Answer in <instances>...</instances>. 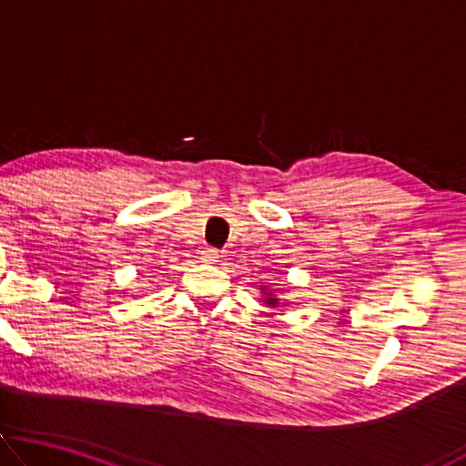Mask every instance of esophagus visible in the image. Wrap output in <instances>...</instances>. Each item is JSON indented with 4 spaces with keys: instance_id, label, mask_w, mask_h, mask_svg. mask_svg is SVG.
<instances>
[{
    "instance_id": "1",
    "label": "esophagus",
    "mask_w": 466,
    "mask_h": 466,
    "mask_svg": "<svg viewBox=\"0 0 466 466\" xmlns=\"http://www.w3.org/2000/svg\"><path fill=\"white\" fill-rule=\"evenodd\" d=\"M199 260L206 262V264L217 262V260H218V249H214V248H204L202 252H199Z\"/></svg>"
}]
</instances>
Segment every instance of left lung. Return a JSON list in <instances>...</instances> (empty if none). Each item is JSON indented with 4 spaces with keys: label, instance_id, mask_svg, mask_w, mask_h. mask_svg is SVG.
Wrapping results in <instances>:
<instances>
[{
    "label": "left lung",
    "instance_id": "1",
    "mask_svg": "<svg viewBox=\"0 0 466 466\" xmlns=\"http://www.w3.org/2000/svg\"><path fill=\"white\" fill-rule=\"evenodd\" d=\"M267 302H268L270 306H277V304H279V302H277V299H273V298H268V299H267Z\"/></svg>",
    "mask_w": 466,
    "mask_h": 466
}]
</instances>
